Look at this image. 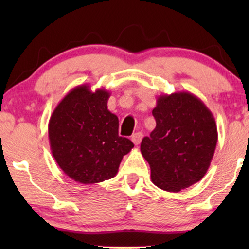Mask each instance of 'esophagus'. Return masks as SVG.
<instances>
[{"mask_svg": "<svg viewBox=\"0 0 249 249\" xmlns=\"http://www.w3.org/2000/svg\"><path fill=\"white\" fill-rule=\"evenodd\" d=\"M142 139V132H136V134H134V135L131 136V141H132V142H134L135 145L141 144Z\"/></svg>", "mask_w": 249, "mask_h": 249, "instance_id": "34e87169", "label": "esophagus"}]
</instances>
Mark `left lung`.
<instances>
[{"label":"left lung","mask_w":249,"mask_h":249,"mask_svg":"<svg viewBox=\"0 0 249 249\" xmlns=\"http://www.w3.org/2000/svg\"><path fill=\"white\" fill-rule=\"evenodd\" d=\"M156 127L141 144L152 182L178 193L205 176L217 142L212 112L188 91L160 95L153 108Z\"/></svg>","instance_id":"1"}]
</instances>
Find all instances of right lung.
Segmentation results:
<instances>
[{"label":"right lung","instance_id":"right-lung-1","mask_svg":"<svg viewBox=\"0 0 249 249\" xmlns=\"http://www.w3.org/2000/svg\"><path fill=\"white\" fill-rule=\"evenodd\" d=\"M111 93L79 85L64 96L49 122L51 152L74 181L90 185L115 177L122 158L134 147L118 134L119 119L107 110Z\"/></svg>","mask_w":249,"mask_h":249}]
</instances>
